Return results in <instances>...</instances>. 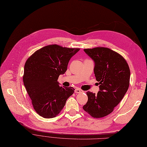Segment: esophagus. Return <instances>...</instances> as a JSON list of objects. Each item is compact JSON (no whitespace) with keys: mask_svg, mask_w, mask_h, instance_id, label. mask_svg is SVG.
<instances>
[{"mask_svg":"<svg viewBox=\"0 0 147 147\" xmlns=\"http://www.w3.org/2000/svg\"><path fill=\"white\" fill-rule=\"evenodd\" d=\"M81 92H82V90H81L80 88H76L75 90V93H81Z\"/></svg>","mask_w":147,"mask_h":147,"instance_id":"1","label":"esophagus"}]
</instances>
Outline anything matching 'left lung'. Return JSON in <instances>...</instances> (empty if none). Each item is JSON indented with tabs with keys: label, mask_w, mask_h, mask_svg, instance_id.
Segmentation results:
<instances>
[{
	"label": "left lung",
	"mask_w": 147,
	"mask_h": 147,
	"mask_svg": "<svg viewBox=\"0 0 147 147\" xmlns=\"http://www.w3.org/2000/svg\"><path fill=\"white\" fill-rule=\"evenodd\" d=\"M94 62V72L99 82L97 94L87 92L83 109L92 117H105L113 112L129 88L130 71L127 63L117 52L105 47L84 49Z\"/></svg>",
	"instance_id": "obj_1"
}]
</instances>
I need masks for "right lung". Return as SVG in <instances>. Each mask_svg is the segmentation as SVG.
<instances>
[{"mask_svg": "<svg viewBox=\"0 0 147 147\" xmlns=\"http://www.w3.org/2000/svg\"><path fill=\"white\" fill-rule=\"evenodd\" d=\"M80 50L50 45L37 50L27 60L23 83L34 109L40 116L56 117L74 94L73 87H60L57 80L65 73L70 59Z\"/></svg>", "mask_w": 147, "mask_h": 147, "instance_id": "add662e5", "label": "right lung"}]
</instances>
